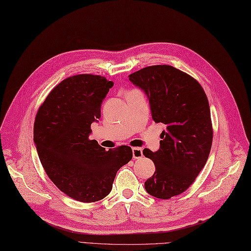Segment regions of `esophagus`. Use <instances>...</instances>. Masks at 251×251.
Instances as JSON below:
<instances>
[{
  "instance_id": "34e87169",
  "label": "esophagus",
  "mask_w": 251,
  "mask_h": 251,
  "mask_svg": "<svg viewBox=\"0 0 251 251\" xmlns=\"http://www.w3.org/2000/svg\"><path fill=\"white\" fill-rule=\"evenodd\" d=\"M143 156V151L140 147H132V157L133 159H140Z\"/></svg>"
}]
</instances>
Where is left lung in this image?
Returning a JSON list of instances; mask_svg holds the SVG:
<instances>
[{
	"label": "left lung",
	"mask_w": 251,
	"mask_h": 251,
	"mask_svg": "<svg viewBox=\"0 0 251 251\" xmlns=\"http://www.w3.org/2000/svg\"><path fill=\"white\" fill-rule=\"evenodd\" d=\"M129 80L146 93L155 123L165 125L159 151H143L156 166L145 190L170 199L191 187L208 160L213 140L208 98L194 77L168 64L141 69Z\"/></svg>",
	"instance_id": "1"
}]
</instances>
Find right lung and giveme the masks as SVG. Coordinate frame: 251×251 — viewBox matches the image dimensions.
<instances>
[{"mask_svg": "<svg viewBox=\"0 0 251 251\" xmlns=\"http://www.w3.org/2000/svg\"><path fill=\"white\" fill-rule=\"evenodd\" d=\"M112 86L113 81L100 75L68 77L50 92L36 114L34 142L44 171L61 192L81 202L105 198L117 172L132 158L129 146L106 151L89 139Z\"/></svg>", "mask_w": 251, "mask_h": 251, "instance_id": "obj_1", "label": "right lung"}]
</instances>
